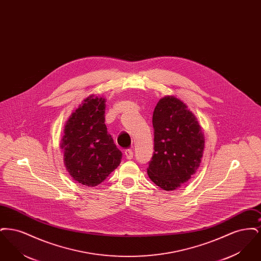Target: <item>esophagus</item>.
Masks as SVG:
<instances>
[{
    "label": "esophagus",
    "instance_id": "esophagus-1",
    "mask_svg": "<svg viewBox=\"0 0 261 261\" xmlns=\"http://www.w3.org/2000/svg\"><path fill=\"white\" fill-rule=\"evenodd\" d=\"M124 153L127 160H132L133 159V151H132V149H126Z\"/></svg>",
    "mask_w": 261,
    "mask_h": 261
}]
</instances>
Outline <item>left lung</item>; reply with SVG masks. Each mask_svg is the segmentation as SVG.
Returning <instances> with one entry per match:
<instances>
[{"mask_svg": "<svg viewBox=\"0 0 261 261\" xmlns=\"http://www.w3.org/2000/svg\"><path fill=\"white\" fill-rule=\"evenodd\" d=\"M154 151L149 162V179L173 191L197 172L204 149V135L186 103L175 96L159 100L152 114Z\"/></svg>", "mask_w": 261, "mask_h": 261, "instance_id": "1", "label": "left lung"}]
</instances>
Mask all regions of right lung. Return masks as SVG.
I'll return each instance as SVG.
<instances>
[{
	"instance_id": "1",
	"label": "right lung",
	"mask_w": 261,
	"mask_h": 261,
	"mask_svg": "<svg viewBox=\"0 0 261 261\" xmlns=\"http://www.w3.org/2000/svg\"><path fill=\"white\" fill-rule=\"evenodd\" d=\"M106 99L90 95L64 125L61 149L65 168L80 185L95 187L120 164L116 148L105 124Z\"/></svg>"
}]
</instances>
